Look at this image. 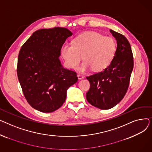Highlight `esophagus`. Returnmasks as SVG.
Here are the masks:
<instances>
[{
  "instance_id": "esophagus-1",
  "label": "esophagus",
  "mask_w": 152,
  "mask_h": 152,
  "mask_svg": "<svg viewBox=\"0 0 152 152\" xmlns=\"http://www.w3.org/2000/svg\"><path fill=\"white\" fill-rule=\"evenodd\" d=\"M77 77H78V79H83L84 78V76H83V75H80V74H78V75H77Z\"/></svg>"
}]
</instances>
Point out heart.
I'll return each mask as SVG.
<instances>
[{
	"mask_svg": "<svg viewBox=\"0 0 152 152\" xmlns=\"http://www.w3.org/2000/svg\"><path fill=\"white\" fill-rule=\"evenodd\" d=\"M116 50V42L112 37L90 31L76 37L72 41V45H63L60 55L69 68H77L83 55L85 61L80 71L84 72L93 68L94 71H99L110 65Z\"/></svg>",
	"mask_w": 152,
	"mask_h": 152,
	"instance_id": "1",
	"label": "heart"
}]
</instances>
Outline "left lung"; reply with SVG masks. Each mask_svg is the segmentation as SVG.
Returning <instances> with one entry per match:
<instances>
[{
    "label": "left lung",
    "mask_w": 152,
    "mask_h": 152,
    "mask_svg": "<svg viewBox=\"0 0 152 152\" xmlns=\"http://www.w3.org/2000/svg\"><path fill=\"white\" fill-rule=\"evenodd\" d=\"M110 31L117 42L112 61L103 71L86 77L91 84L86 94L87 100L102 110L114 107L123 99L128 89L134 66L129 41L121 34L111 29Z\"/></svg>",
    "instance_id": "8db88e82"
}]
</instances>
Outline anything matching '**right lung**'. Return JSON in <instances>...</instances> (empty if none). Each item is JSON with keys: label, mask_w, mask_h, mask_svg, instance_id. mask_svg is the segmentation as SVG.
<instances>
[{"label": "right lung", "mask_w": 152, "mask_h": 152, "mask_svg": "<svg viewBox=\"0 0 152 152\" xmlns=\"http://www.w3.org/2000/svg\"><path fill=\"white\" fill-rule=\"evenodd\" d=\"M73 33L55 27L35 31L19 52L17 75L29 104L43 113L61 107L70 86L77 81L76 73L63 68L60 49Z\"/></svg>", "instance_id": "right-lung-1"}]
</instances>
